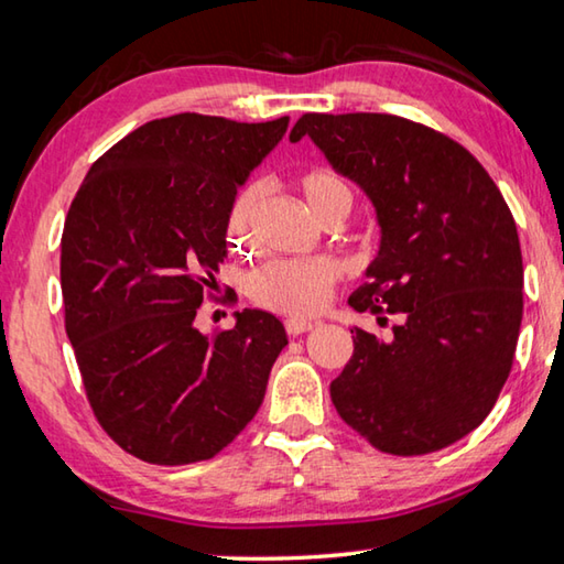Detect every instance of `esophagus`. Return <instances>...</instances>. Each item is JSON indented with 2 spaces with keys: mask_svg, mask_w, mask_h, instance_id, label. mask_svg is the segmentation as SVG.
Segmentation results:
<instances>
[{
  "mask_svg": "<svg viewBox=\"0 0 564 564\" xmlns=\"http://www.w3.org/2000/svg\"><path fill=\"white\" fill-rule=\"evenodd\" d=\"M318 323H313V321H303V318H289L285 321V333H289V336H301V333H308L311 328H316Z\"/></svg>",
  "mask_w": 564,
  "mask_h": 564,
  "instance_id": "esophagus-1",
  "label": "esophagus"
}]
</instances>
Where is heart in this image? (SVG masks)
<instances>
[{
    "instance_id": "1",
    "label": "heart",
    "mask_w": 564,
    "mask_h": 564,
    "mask_svg": "<svg viewBox=\"0 0 564 564\" xmlns=\"http://www.w3.org/2000/svg\"><path fill=\"white\" fill-rule=\"evenodd\" d=\"M295 186L321 224H340L352 206L348 181L336 171L313 166L295 176ZM261 202V186L246 184L234 196L226 216V241L234 251H248L253 241V216ZM340 263L328 256L318 259H275L256 269L248 279V295L263 308L283 316H313L326 308L340 279Z\"/></svg>"
}]
</instances>
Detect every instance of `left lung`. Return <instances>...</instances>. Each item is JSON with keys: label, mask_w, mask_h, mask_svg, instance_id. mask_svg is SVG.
<instances>
[{"label": "left lung", "mask_w": 564, "mask_h": 564, "mask_svg": "<svg viewBox=\"0 0 564 564\" xmlns=\"http://www.w3.org/2000/svg\"><path fill=\"white\" fill-rule=\"evenodd\" d=\"M303 137L366 191L383 231L348 303L400 318L390 340L356 328L333 405L380 453L443 451L490 415L512 368L522 253L510 208L480 161L425 123L303 113L291 141Z\"/></svg>", "instance_id": "obj_1"}]
</instances>
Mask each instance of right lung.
I'll list each match as a JSON object with an SVG mask.
<instances>
[{
    "label": "right lung",
    "instance_id": "obj_1",
    "mask_svg": "<svg viewBox=\"0 0 564 564\" xmlns=\"http://www.w3.org/2000/svg\"><path fill=\"white\" fill-rule=\"evenodd\" d=\"M289 117L154 119L94 161L62 234L64 326L87 400L113 443L151 465L224 451L259 413L283 323L265 311L204 336L196 311L226 259L238 186Z\"/></svg>",
    "mask_w": 564,
    "mask_h": 564
}]
</instances>
